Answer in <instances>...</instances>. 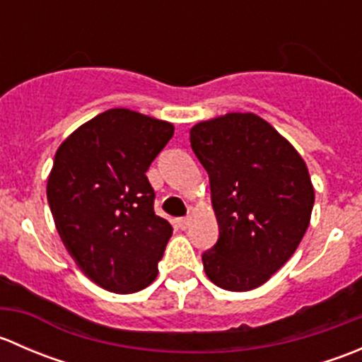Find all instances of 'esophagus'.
<instances>
[{
  "label": "esophagus",
  "instance_id": "obj_1",
  "mask_svg": "<svg viewBox=\"0 0 362 362\" xmlns=\"http://www.w3.org/2000/svg\"><path fill=\"white\" fill-rule=\"evenodd\" d=\"M189 224H191V217H180L178 218V228L187 229Z\"/></svg>",
  "mask_w": 362,
  "mask_h": 362
}]
</instances>
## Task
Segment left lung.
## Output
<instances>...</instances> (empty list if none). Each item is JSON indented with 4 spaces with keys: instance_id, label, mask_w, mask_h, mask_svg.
<instances>
[{
    "instance_id": "8db88e82",
    "label": "left lung",
    "mask_w": 362,
    "mask_h": 362,
    "mask_svg": "<svg viewBox=\"0 0 362 362\" xmlns=\"http://www.w3.org/2000/svg\"><path fill=\"white\" fill-rule=\"evenodd\" d=\"M191 147L210 178L218 240L203 252L206 276L250 291L279 272L310 224L313 194L305 160L254 113L196 124Z\"/></svg>"
}]
</instances>
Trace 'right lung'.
I'll list each match as a JSON object with an SVG mask.
<instances>
[{"label":"right lung","mask_w":362,"mask_h":362,"mask_svg":"<svg viewBox=\"0 0 362 362\" xmlns=\"http://www.w3.org/2000/svg\"><path fill=\"white\" fill-rule=\"evenodd\" d=\"M173 126L112 108L69 134L56 152L47 198L78 268L103 289L129 294L158 276L173 228L156 215L147 178Z\"/></svg>","instance_id":"obj_1"}]
</instances>
